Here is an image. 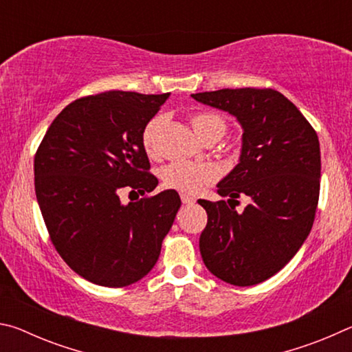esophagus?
Segmentation results:
<instances>
[{"label":"esophagus","instance_id":"34e87169","mask_svg":"<svg viewBox=\"0 0 352 352\" xmlns=\"http://www.w3.org/2000/svg\"><path fill=\"white\" fill-rule=\"evenodd\" d=\"M182 201L184 205H194L195 204V199L190 197V195L186 194H182Z\"/></svg>","mask_w":352,"mask_h":352}]
</instances>
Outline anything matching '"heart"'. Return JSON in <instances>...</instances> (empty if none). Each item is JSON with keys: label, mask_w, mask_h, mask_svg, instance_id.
Instances as JSON below:
<instances>
[{"label": "heart", "mask_w": 352, "mask_h": 352, "mask_svg": "<svg viewBox=\"0 0 352 352\" xmlns=\"http://www.w3.org/2000/svg\"><path fill=\"white\" fill-rule=\"evenodd\" d=\"M190 124H192L195 133L204 132L205 129L214 126H220L225 129L223 119L214 115V113H199V115L190 118ZM155 126H157V121H151L144 129V133H142V142H144L147 152H151L152 148ZM217 174V168L211 163L172 162L163 168L162 178L168 188L182 190V192H197L205 184H210L211 182L216 180Z\"/></svg>", "instance_id": "b5f03b06"}]
</instances>
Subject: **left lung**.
<instances>
[{
    "mask_svg": "<svg viewBox=\"0 0 352 352\" xmlns=\"http://www.w3.org/2000/svg\"><path fill=\"white\" fill-rule=\"evenodd\" d=\"M190 96L239 122V163L217 183V192L228 195V204L241 193L250 199L242 213L225 200H199L208 214L201 259L225 283L259 284L281 270L311 233L321 177L318 136L301 111L270 88Z\"/></svg>",
    "mask_w": 352,
    "mask_h": 352,
    "instance_id": "left-lung-1",
    "label": "left lung"
}]
</instances>
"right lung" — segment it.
Segmentation results:
<instances>
[{"instance_id": "obj_1", "label": "right lung", "mask_w": 352, "mask_h": 352, "mask_svg": "<svg viewBox=\"0 0 352 352\" xmlns=\"http://www.w3.org/2000/svg\"><path fill=\"white\" fill-rule=\"evenodd\" d=\"M170 94L105 91L65 107L34 160L35 195L58 254L77 275L124 287L157 264L180 195L166 189L124 205L118 190L157 188L142 133Z\"/></svg>"}]
</instances>
